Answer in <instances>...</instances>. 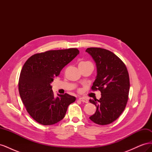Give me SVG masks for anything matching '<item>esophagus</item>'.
Segmentation results:
<instances>
[{"label": "esophagus", "mask_w": 152, "mask_h": 152, "mask_svg": "<svg viewBox=\"0 0 152 152\" xmlns=\"http://www.w3.org/2000/svg\"><path fill=\"white\" fill-rule=\"evenodd\" d=\"M79 99L80 101H81V102H84V103H88V100H87L86 98H84V97H82V98H79Z\"/></svg>", "instance_id": "obj_1"}]
</instances>
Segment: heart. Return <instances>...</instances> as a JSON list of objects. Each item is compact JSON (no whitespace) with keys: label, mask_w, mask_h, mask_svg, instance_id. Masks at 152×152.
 I'll use <instances>...</instances> for the list:
<instances>
[{"label":"heart","mask_w":152,"mask_h":152,"mask_svg":"<svg viewBox=\"0 0 152 152\" xmlns=\"http://www.w3.org/2000/svg\"><path fill=\"white\" fill-rule=\"evenodd\" d=\"M89 63V62H81L80 63Z\"/></svg>","instance_id":"1"}]
</instances>
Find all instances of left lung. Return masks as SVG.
<instances>
[{"mask_svg": "<svg viewBox=\"0 0 152 152\" xmlns=\"http://www.w3.org/2000/svg\"><path fill=\"white\" fill-rule=\"evenodd\" d=\"M96 63L97 75L91 89L101 91L102 97L89 99L96 111L89 118L99 125H107L117 119L126 108L130 88L125 64L115 54L99 48L86 50Z\"/></svg>", "mask_w": 152, "mask_h": 152, "instance_id": "left-lung-1", "label": "left lung"}]
</instances>
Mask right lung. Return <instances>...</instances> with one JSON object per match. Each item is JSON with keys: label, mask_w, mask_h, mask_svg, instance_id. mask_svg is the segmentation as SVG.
Returning <instances> with one entry per match:
<instances>
[{"label": "right lung", "mask_w": 152, "mask_h": 152, "mask_svg": "<svg viewBox=\"0 0 152 152\" xmlns=\"http://www.w3.org/2000/svg\"><path fill=\"white\" fill-rule=\"evenodd\" d=\"M79 54L76 48L48 50L33 55L24 64L18 89L27 112L38 123L49 126L61 121L75 101V96L66 93L55 98L50 83Z\"/></svg>", "instance_id": "add662e5"}]
</instances>
